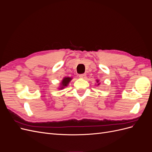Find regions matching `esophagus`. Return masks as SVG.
Instances as JSON below:
<instances>
[{
    "label": "esophagus",
    "mask_w": 152,
    "mask_h": 152,
    "mask_svg": "<svg viewBox=\"0 0 152 152\" xmlns=\"http://www.w3.org/2000/svg\"><path fill=\"white\" fill-rule=\"evenodd\" d=\"M79 77L80 78H81V79H85V78L86 77V75L85 74V73H83V74H80L79 75Z\"/></svg>",
    "instance_id": "esophagus-1"
}]
</instances>
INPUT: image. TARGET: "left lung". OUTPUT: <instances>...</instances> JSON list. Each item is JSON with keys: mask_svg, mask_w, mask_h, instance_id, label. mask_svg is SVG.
<instances>
[{"mask_svg": "<svg viewBox=\"0 0 152 152\" xmlns=\"http://www.w3.org/2000/svg\"><path fill=\"white\" fill-rule=\"evenodd\" d=\"M96 82H97V83H98V82H99V80H96ZM99 84H98V86H99Z\"/></svg>", "mask_w": 152, "mask_h": 152, "instance_id": "8db88e82", "label": "left lung"}]
</instances>
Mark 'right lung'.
Returning <instances> with one entry per match:
<instances>
[{
    "instance_id": "add662e5",
    "label": "right lung",
    "mask_w": 152,
    "mask_h": 152,
    "mask_svg": "<svg viewBox=\"0 0 152 152\" xmlns=\"http://www.w3.org/2000/svg\"><path fill=\"white\" fill-rule=\"evenodd\" d=\"M72 79V78L68 77L64 78V79L62 80V81L61 82V86H60V87H59V89H63L65 88V87H66L68 86V84H69V82L71 81Z\"/></svg>"
}]
</instances>
